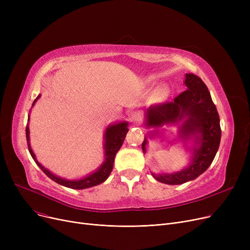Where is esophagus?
I'll return each instance as SVG.
<instances>
[{"instance_id": "1", "label": "esophagus", "mask_w": 250, "mask_h": 250, "mask_svg": "<svg viewBox=\"0 0 250 250\" xmlns=\"http://www.w3.org/2000/svg\"><path fill=\"white\" fill-rule=\"evenodd\" d=\"M128 118H129V122L132 124H139L141 122V114L138 111H133L130 112Z\"/></svg>"}]
</instances>
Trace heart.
Here are the masks:
<instances>
[{
	"label": "heart",
	"mask_w": 250,
	"mask_h": 250,
	"mask_svg": "<svg viewBox=\"0 0 250 250\" xmlns=\"http://www.w3.org/2000/svg\"><path fill=\"white\" fill-rule=\"evenodd\" d=\"M167 90H166V88H164V87H160L158 90L156 91V93H155V96H156V98L158 99V100H163L166 96H167Z\"/></svg>",
	"instance_id": "obj_1"
}]
</instances>
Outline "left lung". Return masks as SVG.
<instances>
[{
    "instance_id": "8db88e82",
    "label": "left lung",
    "mask_w": 250,
    "mask_h": 250,
    "mask_svg": "<svg viewBox=\"0 0 250 250\" xmlns=\"http://www.w3.org/2000/svg\"><path fill=\"white\" fill-rule=\"evenodd\" d=\"M185 84L188 89L172 101L154 104L147 109V125L162 126L175 124L186 118L180 127L181 137H194L195 145L191 163L179 172L153 176L162 183L175 186L195 179L212 164L221 141L220 117L208 87L194 74H187ZM147 138L142 144L146 152Z\"/></svg>"
}]
</instances>
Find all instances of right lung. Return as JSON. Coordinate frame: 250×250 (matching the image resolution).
Here are the masks:
<instances>
[{
	"label": "right lung",
	"mask_w": 250,
	"mask_h": 250,
	"mask_svg": "<svg viewBox=\"0 0 250 250\" xmlns=\"http://www.w3.org/2000/svg\"><path fill=\"white\" fill-rule=\"evenodd\" d=\"M38 98H39V96H37V98L34 100L32 106ZM28 121H29V117H28ZM127 132H128V128H127L126 123H121V124H116L113 125H109L106 128V132H105V146H104L105 161H104V163L101 165V167L97 170L96 172L92 173L89 176H87L83 179H80V180H67V179H62L61 177H58L55 174H52L50 171H48L47 169H45L41 163L37 161L33 151L31 150L30 144H29V127L28 126H26V140H27L28 150H29L31 157L35 161V163L37 164V166L42 170L46 176H48L51 180L56 181L57 183H59V185L63 186L65 188H74V189H84V188H92V187H95L97 185H100V183L106 180V178L109 176L111 170L113 168L115 154L117 153L118 150L121 149Z\"/></svg>",
	"instance_id": "obj_1"
}]
</instances>
